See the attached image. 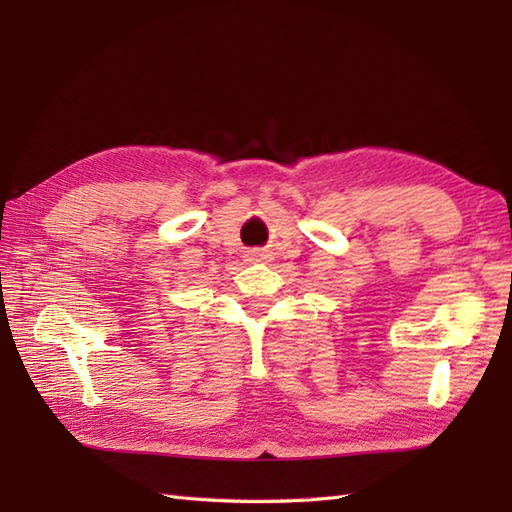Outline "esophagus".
Returning a JSON list of instances; mask_svg holds the SVG:
<instances>
[{"label": "esophagus", "instance_id": "34e87169", "mask_svg": "<svg viewBox=\"0 0 512 512\" xmlns=\"http://www.w3.org/2000/svg\"><path fill=\"white\" fill-rule=\"evenodd\" d=\"M255 257H259V255H255Z\"/></svg>", "mask_w": 512, "mask_h": 512}]
</instances>
